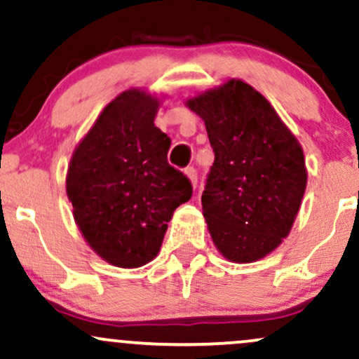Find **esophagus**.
<instances>
[{
    "label": "esophagus",
    "instance_id": "34e87169",
    "mask_svg": "<svg viewBox=\"0 0 359 359\" xmlns=\"http://www.w3.org/2000/svg\"><path fill=\"white\" fill-rule=\"evenodd\" d=\"M185 175L191 179V182L194 185H197V168L196 167H187L185 168Z\"/></svg>",
    "mask_w": 359,
    "mask_h": 359
}]
</instances>
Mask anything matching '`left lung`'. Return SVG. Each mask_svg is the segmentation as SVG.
<instances>
[{"label": "left lung", "instance_id": "1", "mask_svg": "<svg viewBox=\"0 0 359 359\" xmlns=\"http://www.w3.org/2000/svg\"><path fill=\"white\" fill-rule=\"evenodd\" d=\"M204 119L214 163L203 201L214 245L250 263L282 243L307 184L302 148L270 102L243 81H228L189 101Z\"/></svg>", "mask_w": 359, "mask_h": 359}]
</instances>
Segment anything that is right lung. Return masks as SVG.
Returning a JSON list of instances; mask_svg holds the SVG:
<instances>
[{"instance_id": "right-lung-1", "label": "right lung", "mask_w": 359, "mask_h": 359, "mask_svg": "<svg viewBox=\"0 0 359 359\" xmlns=\"http://www.w3.org/2000/svg\"><path fill=\"white\" fill-rule=\"evenodd\" d=\"M158 101L125 90L111 101L74 151L67 196L90 248L111 265L142 266L156 257L167 222L192 196L167 160L170 138L154 119Z\"/></svg>"}]
</instances>
